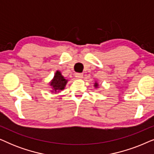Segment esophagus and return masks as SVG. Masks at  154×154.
Segmentation results:
<instances>
[{"mask_svg":"<svg viewBox=\"0 0 154 154\" xmlns=\"http://www.w3.org/2000/svg\"><path fill=\"white\" fill-rule=\"evenodd\" d=\"M75 77L77 78V79H82V78H83V73H76L75 74Z\"/></svg>","mask_w":154,"mask_h":154,"instance_id":"obj_1","label":"esophagus"}]
</instances>
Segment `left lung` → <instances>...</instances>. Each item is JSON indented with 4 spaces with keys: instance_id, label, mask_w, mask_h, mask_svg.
<instances>
[{
    "instance_id": "obj_1",
    "label": "left lung",
    "mask_w": 154,
    "mask_h": 154,
    "mask_svg": "<svg viewBox=\"0 0 154 154\" xmlns=\"http://www.w3.org/2000/svg\"><path fill=\"white\" fill-rule=\"evenodd\" d=\"M94 87H95V88H97V87H98V84H97V83H94Z\"/></svg>"
}]
</instances>
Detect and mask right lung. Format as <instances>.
<instances>
[{
	"label": "right lung",
	"mask_w": 154,
	"mask_h": 154,
	"mask_svg": "<svg viewBox=\"0 0 154 154\" xmlns=\"http://www.w3.org/2000/svg\"><path fill=\"white\" fill-rule=\"evenodd\" d=\"M66 83L67 80L64 79V77L62 75L60 71H57L53 79L52 80L51 83H50V85L52 86V92H57L64 90Z\"/></svg>",
	"instance_id": "add662e5"
}]
</instances>
